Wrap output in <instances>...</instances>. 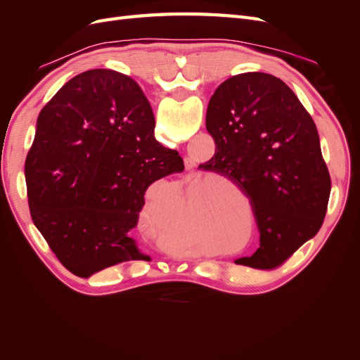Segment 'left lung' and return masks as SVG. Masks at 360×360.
Listing matches in <instances>:
<instances>
[{
    "label": "left lung",
    "instance_id": "obj_1",
    "mask_svg": "<svg viewBox=\"0 0 360 360\" xmlns=\"http://www.w3.org/2000/svg\"><path fill=\"white\" fill-rule=\"evenodd\" d=\"M205 127L216 151L198 169L243 191L259 231V248L236 263L279 266L319 233L328 210L332 184L314 120L284 81L249 72L217 86Z\"/></svg>",
    "mask_w": 360,
    "mask_h": 360
}]
</instances>
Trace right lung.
<instances>
[{
	"instance_id": "right-lung-1",
	"label": "right lung",
	"mask_w": 360,
	"mask_h": 360,
	"mask_svg": "<svg viewBox=\"0 0 360 360\" xmlns=\"http://www.w3.org/2000/svg\"><path fill=\"white\" fill-rule=\"evenodd\" d=\"M155 138L141 86L108 69L76 75L40 111L25 160L32 222L73 275L150 259L132 237L151 183L183 172Z\"/></svg>"
}]
</instances>
